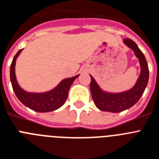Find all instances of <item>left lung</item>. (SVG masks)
<instances>
[{
    "label": "left lung",
    "instance_id": "1",
    "mask_svg": "<svg viewBox=\"0 0 159 159\" xmlns=\"http://www.w3.org/2000/svg\"><path fill=\"white\" fill-rule=\"evenodd\" d=\"M124 43L128 48H132L136 57L139 59V62L141 65V74L134 87L128 91L119 93L104 92L98 86L93 77L90 75V90L92 97L96 106L102 111L119 113L131 108L140 100L147 86L149 80V67L145 56L138 48L137 44L132 40L127 38L124 40Z\"/></svg>",
    "mask_w": 159,
    "mask_h": 159
}]
</instances>
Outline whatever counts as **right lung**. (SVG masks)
Segmentation results:
<instances>
[{"label": "right lung", "mask_w": 159, "mask_h": 159, "mask_svg": "<svg viewBox=\"0 0 159 159\" xmlns=\"http://www.w3.org/2000/svg\"><path fill=\"white\" fill-rule=\"evenodd\" d=\"M23 49L18 50L14 56L10 66V81L14 93L18 100L24 106L31 109L36 112H50L60 108L67 99L68 91L71 86L72 83L80 75H77L72 78L65 79L60 82L57 87L53 90L42 93H27L18 85L15 75V62L16 59L20 54Z\"/></svg>", "instance_id": "obj_1"}]
</instances>
